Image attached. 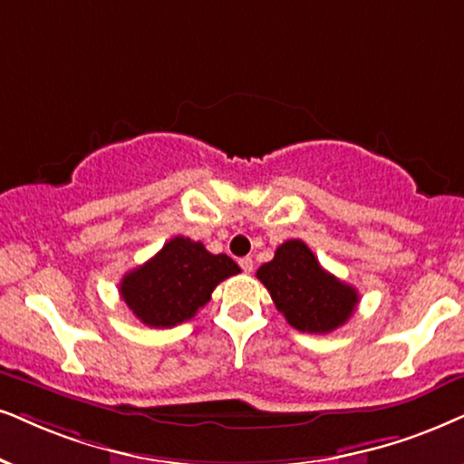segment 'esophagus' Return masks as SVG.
Returning a JSON list of instances; mask_svg holds the SVG:
<instances>
[{
	"mask_svg": "<svg viewBox=\"0 0 464 464\" xmlns=\"http://www.w3.org/2000/svg\"><path fill=\"white\" fill-rule=\"evenodd\" d=\"M239 267H242L246 274H250L252 272V259H250V256H244V259H239Z\"/></svg>",
	"mask_w": 464,
	"mask_h": 464,
	"instance_id": "obj_1",
	"label": "esophagus"
}]
</instances>
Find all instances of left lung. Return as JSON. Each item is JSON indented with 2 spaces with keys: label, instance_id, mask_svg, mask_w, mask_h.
Masks as SVG:
<instances>
[{
  "label": "left lung",
  "instance_id": "1",
  "mask_svg": "<svg viewBox=\"0 0 464 464\" xmlns=\"http://www.w3.org/2000/svg\"><path fill=\"white\" fill-rule=\"evenodd\" d=\"M276 308L289 325L308 334H330L344 325L360 302L353 286L325 272L302 239H286L274 259L256 269Z\"/></svg>",
  "mask_w": 464,
  "mask_h": 464
}]
</instances>
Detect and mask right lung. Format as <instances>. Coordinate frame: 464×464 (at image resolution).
<instances>
[{
    "instance_id": "right-lung-1",
    "label": "right lung",
    "mask_w": 464,
    "mask_h": 464,
    "mask_svg": "<svg viewBox=\"0 0 464 464\" xmlns=\"http://www.w3.org/2000/svg\"><path fill=\"white\" fill-rule=\"evenodd\" d=\"M239 272L231 256L212 255L201 242L178 236L121 278L120 295L140 324L173 327L192 319L218 283Z\"/></svg>"
}]
</instances>
